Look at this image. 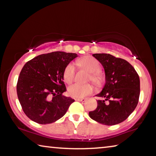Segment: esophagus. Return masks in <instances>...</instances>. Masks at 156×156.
I'll list each match as a JSON object with an SVG mask.
<instances>
[{
  "mask_svg": "<svg viewBox=\"0 0 156 156\" xmlns=\"http://www.w3.org/2000/svg\"><path fill=\"white\" fill-rule=\"evenodd\" d=\"M76 101H80V102H84L86 100V98H76Z\"/></svg>",
  "mask_w": 156,
  "mask_h": 156,
  "instance_id": "34e87169",
  "label": "esophagus"
}]
</instances>
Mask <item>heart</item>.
I'll return each mask as SVG.
<instances>
[{"mask_svg":"<svg viewBox=\"0 0 156 156\" xmlns=\"http://www.w3.org/2000/svg\"><path fill=\"white\" fill-rule=\"evenodd\" d=\"M77 64L80 67L90 72L89 80L94 84H99L100 83V76L98 72L100 69V65L97 60L94 58L86 56L78 60ZM75 67L72 63L67 65L63 72V78L67 84L72 83L75 77ZM93 91V87L90 84H81L75 83L68 87V94L70 96L73 98H83L90 94Z\"/></svg>","mask_w":156,"mask_h":156,"instance_id":"1","label":"heart"}]
</instances>
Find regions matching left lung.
<instances>
[{
	"label": "left lung",
	"instance_id": "1",
	"mask_svg": "<svg viewBox=\"0 0 156 156\" xmlns=\"http://www.w3.org/2000/svg\"><path fill=\"white\" fill-rule=\"evenodd\" d=\"M93 56L103 66L106 83L102 91L96 95L105 100H98L97 108L89 115L102 125H117L125 120L138 103L139 76L125 60L109 54H94Z\"/></svg>",
	"mask_w": 156,
	"mask_h": 156
}]
</instances>
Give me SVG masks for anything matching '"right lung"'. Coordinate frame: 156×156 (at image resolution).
Returning a JSON list of instances; mask_svg holds the SVG:
<instances>
[{"instance_id":"right-lung-1","label":"right lung","mask_w":156,"mask_h":156,"mask_svg":"<svg viewBox=\"0 0 156 156\" xmlns=\"http://www.w3.org/2000/svg\"><path fill=\"white\" fill-rule=\"evenodd\" d=\"M73 53L54 51L26 62L18 79V100L25 115L41 125L54 122L64 115L74 100L63 96V72L77 57Z\"/></svg>"}]
</instances>
